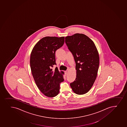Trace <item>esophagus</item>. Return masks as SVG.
<instances>
[{
	"label": "esophagus",
	"mask_w": 127,
	"mask_h": 127,
	"mask_svg": "<svg viewBox=\"0 0 127 127\" xmlns=\"http://www.w3.org/2000/svg\"><path fill=\"white\" fill-rule=\"evenodd\" d=\"M67 71H64V73H65V76H66L67 75Z\"/></svg>",
	"instance_id": "1"
}]
</instances>
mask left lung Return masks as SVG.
Returning a JSON list of instances; mask_svg holds the SVG:
<instances>
[{
  "mask_svg": "<svg viewBox=\"0 0 127 127\" xmlns=\"http://www.w3.org/2000/svg\"><path fill=\"white\" fill-rule=\"evenodd\" d=\"M65 39L76 63V77L70 87L76 94L84 95L91 89L97 77L98 52L93 40L85 34L76 33Z\"/></svg>",
  "mask_w": 127,
  "mask_h": 127,
  "instance_id": "obj_1",
  "label": "left lung"
}]
</instances>
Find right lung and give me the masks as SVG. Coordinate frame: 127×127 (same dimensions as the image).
<instances>
[{
	"label": "right lung",
	"mask_w": 127,
	"mask_h": 127,
	"mask_svg": "<svg viewBox=\"0 0 127 127\" xmlns=\"http://www.w3.org/2000/svg\"><path fill=\"white\" fill-rule=\"evenodd\" d=\"M64 37H46L39 41L32 51L30 64L32 73L37 87L47 97L59 94L60 84L64 81L63 71L59 72L56 65L55 52L63 45Z\"/></svg>",
	"instance_id": "1"
}]
</instances>
